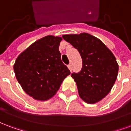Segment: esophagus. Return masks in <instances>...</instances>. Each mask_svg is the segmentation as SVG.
<instances>
[{"instance_id": "esophagus-1", "label": "esophagus", "mask_w": 131, "mask_h": 131, "mask_svg": "<svg viewBox=\"0 0 131 131\" xmlns=\"http://www.w3.org/2000/svg\"><path fill=\"white\" fill-rule=\"evenodd\" d=\"M68 68H69V69L71 71H72V66H71V64H69L68 65Z\"/></svg>"}]
</instances>
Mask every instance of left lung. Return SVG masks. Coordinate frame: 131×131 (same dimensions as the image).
<instances>
[{"label":"left lung","mask_w":131,"mask_h":131,"mask_svg":"<svg viewBox=\"0 0 131 131\" xmlns=\"http://www.w3.org/2000/svg\"><path fill=\"white\" fill-rule=\"evenodd\" d=\"M62 38L78 49L82 59L81 71L71 74L79 95L86 103L98 102L116 80L119 67L115 57L100 39L87 33L63 35Z\"/></svg>","instance_id":"8db88e82"}]
</instances>
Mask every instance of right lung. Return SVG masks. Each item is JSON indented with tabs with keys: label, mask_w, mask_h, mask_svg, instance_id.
<instances>
[{
	"label": "right lung",
	"mask_w": 131,
	"mask_h": 131,
	"mask_svg": "<svg viewBox=\"0 0 131 131\" xmlns=\"http://www.w3.org/2000/svg\"><path fill=\"white\" fill-rule=\"evenodd\" d=\"M61 37L47 36L31 45L16 58L15 75L23 89L37 100L45 101L58 91L71 73L61 60Z\"/></svg>",
	"instance_id": "right-lung-1"
}]
</instances>
